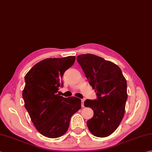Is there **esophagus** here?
<instances>
[{"instance_id": "34e87169", "label": "esophagus", "mask_w": 152, "mask_h": 152, "mask_svg": "<svg viewBox=\"0 0 152 152\" xmlns=\"http://www.w3.org/2000/svg\"><path fill=\"white\" fill-rule=\"evenodd\" d=\"M81 102H82V107H84V99H82Z\"/></svg>"}]
</instances>
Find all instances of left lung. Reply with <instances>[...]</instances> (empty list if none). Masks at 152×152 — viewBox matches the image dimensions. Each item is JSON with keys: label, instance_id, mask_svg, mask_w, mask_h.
<instances>
[{"label": "left lung", "instance_id": "obj_1", "mask_svg": "<svg viewBox=\"0 0 152 152\" xmlns=\"http://www.w3.org/2000/svg\"><path fill=\"white\" fill-rule=\"evenodd\" d=\"M76 60L97 95V99L84 102V106L92 109L94 113L87 121L88 129L95 136L107 137L117 129L124 117L126 80L117 64L100 56L81 55Z\"/></svg>", "mask_w": 152, "mask_h": 152}]
</instances>
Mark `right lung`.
Instances as JSON below:
<instances>
[{
  "mask_svg": "<svg viewBox=\"0 0 152 152\" xmlns=\"http://www.w3.org/2000/svg\"><path fill=\"white\" fill-rule=\"evenodd\" d=\"M76 57L46 58L35 64L25 76L22 92L24 106L33 124L44 136L56 138L66 132L72 116L81 109V99L58 94L62 77Z\"/></svg>",
  "mask_w": 152,
  "mask_h": 152,
  "instance_id": "right-lung-1",
  "label": "right lung"
}]
</instances>
